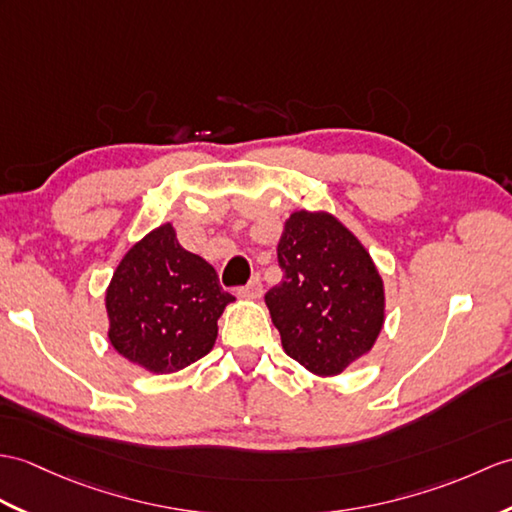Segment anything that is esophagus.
<instances>
[{
  "label": "esophagus",
  "mask_w": 512,
  "mask_h": 512,
  "mask_svg": "<svg viewBox=\"0 0 512 512\" xmlns=\"http://www.w3.org/2000/svg\"><path fill=\"white\" fill-rule=\"evenodd\" d=\"M237 294L244 296V299H259L264 294V285H261V279L255 275L251 281H248L244 288L237 290Z\"/></svg>",
  "instance_id": "obj_1"
}]
</instances>
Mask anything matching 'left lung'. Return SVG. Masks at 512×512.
Masks as SVG:
<instances>
[{"instance_id": "left-lung-1", "label": "left lung", "mask_w": 512, "mask_h": 512, "mask_svg": "<svg viewBox=\"0 0 512 512\" xmlns=\"http://www.w3.org/2000/svg\"><path fill=\"white\" fill-rule=\"evenodd\" d=\"M277 259L283 279L266 292L283 351L314 375H340L384 327V281L371 255L327 211H294Z\"/></svg>"}]
</instances>
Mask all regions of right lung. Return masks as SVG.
<instances>
[{
  "mask_svg": "<svg viewBox=\"0 0 512 512\" xmlns=\"http://www.w3.org/2000/svg\"><path fill=\"white\" fill-rule=\"evenodd\" d=\"M109 340L150 373H174L207 355L218 318L235 301L216 270L178 244L172 224L141 237L106 288Z\"/></svg>",
  "mask_w": 512,
  "mask_h": 512,
  "instance_id": "1",
  "label": "right lung"
}]
</instances>
